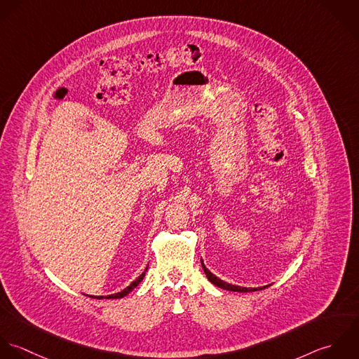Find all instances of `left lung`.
I'll list each match as a JSON object with an SVG mask.
<instances>
[{
	"mask_svg": "<svg viewBox=\"0 0 359 359\" xmlns=\"http://www.w3.org/2000/svg\"><path fill=\"white\" fill-rule=\"evenodd\" d=\"M201 265H203V269H204V272H205V275H207V278L210 279V282L211 283H214L215 286L220 287V288H223V290H229V291H237V292H250V291H258V290H262V288H266L268 286L264 287H255V288H248V287H240V286H234V285H229V283H226V282H223V280H220L219 278H216L215 275H212L207 268H205V265H204V262L201 261ZM271 286V285H269Z\"/></svg>",
	"mask_w": 359,
	"mask_h": 359,
	"instance_id": "1",
	"label": "left lung"
}]
</instances>
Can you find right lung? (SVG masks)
Masks as SVG:
<instances>
[{
	"mask_svg": "<svg viewBox=\"0 0 359 359\" xmlns=\"http://www.w3.org/2000/svg\"><path fill=\"white\" fill-rule=\"evenodd\" d=\"M147 271V269H145ZM145 271H144L143 273L130 285V286L126 287L125 290H122V291H119V292H116V294H111V295H107V297H94V298H97V299H102V298H107V299H115V298H122V297H125V295H128L133 288H136V287L139 286V283L143 280L144 275H145Z\"/></svg>",
	"mask_w": 359,
	"mask_h": 359,
	"instance_id": "1",
	"label": "right lung"
}]
</instances>
